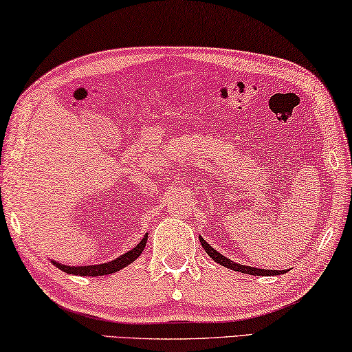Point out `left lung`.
Wrapping results in <instances>:
<instances>
[{"instance_id": "8db88e82", "label": "left lung", "mask_w": 352, "mask_h": 352, "mask_svg": "<svg viewBox=\"0 0 352 352\" xmlns=\"http://www.w3.org/2000/svg\"><path fill=\"white\" fill-rule=\"evenodd\" d=\"M201 245L206 249L208 256L212 258L213 261H217L218 264H223V266L229 267L232 270H236V272H243V274H249V275H264V276H270V275H281L286 274V270H266V269H256V267H250V266H241V264L230 261L229 258H226L224 255H221L219 252L214 250L210 244L206 243V239L199 238Z\"/></svg>"}]
</instances>
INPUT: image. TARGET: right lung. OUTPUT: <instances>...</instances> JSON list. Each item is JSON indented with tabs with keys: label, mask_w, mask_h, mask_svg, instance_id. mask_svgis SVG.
I'll list each match as a JSON object with an SVG mask.
<instances>
[{
	"label": "right lung",
	"mask_w": 352,
	"mask_h": 352,
	"mask_svg": "<svg viewBox=\"0 0 352 352\" xmlns=\"http://www.w3.org/2000/svg\"><path fill=\"white\" fill-rule=\"evenodd\" d=\"M146 244V235L142 238V241L135 245L133 250L126 252L122 256L116 258V260L109 261V263H103V264H97V266H82V267H71V266H65V264L60 263H54L60 270H63L66 274H72V275H80V276H100V275H109L114 274L117 270H120L123 267H126L128 264H131L135 258H138L142 250L145 249Z\"/></svg>",
	"instance_id": "obj_1"
}]
</instances>
